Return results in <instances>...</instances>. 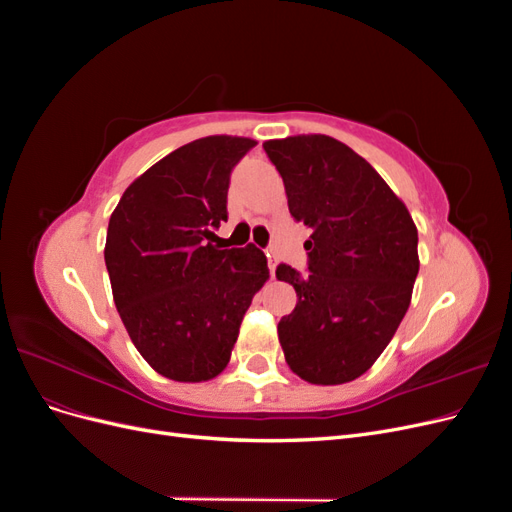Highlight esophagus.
<instances>
[{"label":"esophagus","instance_id":"esophagus-1","mask_svg":"<svg viewBox=\"0 0 512 512\" xmlns=\"http://www.w3.org/2000/svg\"><path fill=\"white\" fill-rule=\"evenodd\" d=\"M267 260H269V271H271V277L275 280V269H277V254L271 250H267Z\"/></svg>","mask_w":512,"mask_h":512}]
</instances>
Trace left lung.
Masks as SVG:
<instances>
[{
  "instance_id": "obj_1",
  "label": "left lung",
  "mask_w": 512,
  "mask_h": 512,
  "mask_svg": "<svg viewBox=\"0 0 512 512\" xmlns=\"http://www.w3.org/2000/svg\"><path fill=\"white\" fill-rule=\"evenodd\" d=\"M290 215L307 226V273L277 280L297 307L277 324L286 363L312 384H344L374 365L404 320L418 273V232L374 166L331 136L267 141Z\"/></svg>"
}]
</instances>
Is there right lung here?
<instances>
[{
  "instance_id": "add662e5",
  "label": "right lung",
  "mask_w": 512,
  "mask_h": 512,
  "mask_svg": "<svg viewBox=\"0 0 512 512\" xmlns=\"http://www.w3.org/2000/svg\"><path fill=\"white\" fill-rule=\"evenodd\" d=\"M256 141L207 136L168 153L123 192L104 262L117 312L143 359L177 382L228 365L241 320L269 277L256 245H215L232 168Z\"/></svg>"
}]
</instances>
